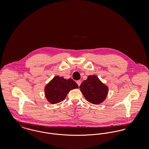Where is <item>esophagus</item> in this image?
Here are the masks:
<instances>
[{
  "instance_id": "obj_1",
  "label": "esophagus",
  "mask_w": 149,
  "mask_h": 149,
  "mask_svg": "<svg viewBox=\"0 0 149 149\" xmlns=\"http://www.w3.org/2000/svg\"><path fill=\"white\" fill-rule=\"evenodd\" d=\"M81 80H77V83L78 84V86H79L81 84Z\"/></svg>"
}]
</instances>
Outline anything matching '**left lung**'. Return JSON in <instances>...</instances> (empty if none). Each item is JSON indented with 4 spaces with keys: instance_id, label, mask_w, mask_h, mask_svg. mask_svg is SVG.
Listing matches in <instances>:
<instances>
[{
    "instance_id": "left-lung-1",
    "label": "left lung",
    "mask_w": 149,
    "mask_h": 149,
    "mask_svg": "<svg viewBox=\"0 0 149 149\" xmlns=\"http://www.w3.org/2000/svg\"><path fill=\"white\" fill-rule=\"evenodd\" d=\"M79 88L86 100L94 104H100L103 102L108 91V87L95 75L88 76Z\"/></svg>"
}]
</instances>
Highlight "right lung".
I'll return each mask as SVG.
<instances>
[{"label":"right lung","instance_id":"obj_1","mask_svg":"<svg viewBox=\"0 0 149 149\" xmlns=\"http://www.w3.org/2000/svg\"><path fill=\"white\" fill-rule=\"evenodd\" d=\"M78 87L72 79H65L63 77L56 76L46 86L45 95L51 103L56 104L63 101L68 93Z\"/></svg>","mask_w":149,"mask_h":149}]
</instances>
